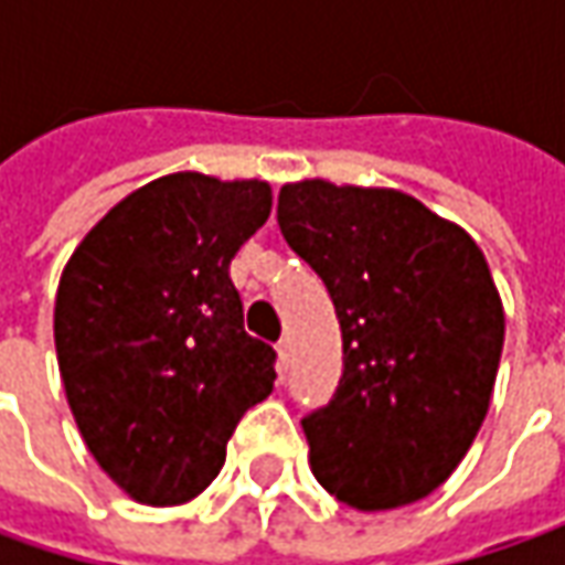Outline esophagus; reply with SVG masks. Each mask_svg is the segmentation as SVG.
I'll list each match as a JSON object with an SVG mask.
<instances>
[{
	"instance_id": "obj_1",
	"label": "esophagus",
	"mask_w": 565,
	"mask_h": 565,
	"mask_svg": "<svg viewBox=\"0 0 565 565\" xmlns=\"http://www.w3.org/2000/svg\"><path fill=\"white\" fill-rule=\"evenodd\" d=\"M276 359H279V371H286L289 367V359H292V339L282 337L276 342Z\"/></svg>"
}]
</instances>
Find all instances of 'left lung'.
I'll return each instance as SVG.
<instances>
[{
	"mask_svg": "<svg viewBox=\"0 0 565 565\" xmlns=\"http://www.w3.org/2000/svg\"><path fill=\"white\" fill-rule=\"evenodd\" d=\"M289 248L327 282L342 380L301 427L315 478L361 512L424 500L475 444L507 315L475 238L396 188H279Z\"/></svg>",
	"mask_w": 565,
	"mask_h": 565,
	"instance_id": "8db88e82",
	"label": "left lung"
}]
</instances>
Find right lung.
<instances>
[{
	"label": "right lung",
	"mask_w": 565,
	"mask_h": 565,
	"mask_svg": "<svg viewBox=\"0 0 565 565\" xmlns=\"http://www.w3.org/2000/svg\"><path fill=\"white\" fill-rule=\"evenodd\" d=\"M270 206L264 179L169 172L121 198L62 270L53 333L65 399L135 503L194 500L238 418L273 393L276 352L245 333L228 279Z\"/></svg>",
	"instance_id": "right-lung-1"
}]
</instances>
